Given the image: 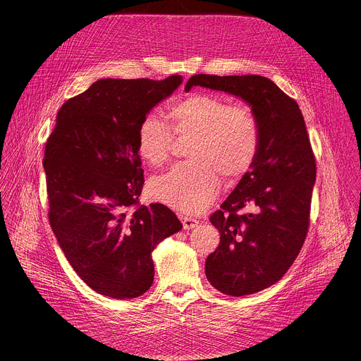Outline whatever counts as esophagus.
Wrapping results in <instances>:
<instances>
[{
    "mask_svg": "<svg viewBox=\"0 0 361 361\" xmlns=\"http://www.w3.org/2000/svg\"><path fill=\"white\" fill-rule=\"evenodd\" d=\"M182 224H183V229H193L199 225V219L193 218V216H188V215H179Z\"/></svg>",
    "mask_w": 361,
    "mask_h": 361,
    "instance_id": "1",
    "label": "esophagus"
}]
</instances>
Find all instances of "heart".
I'll return each mask as SVG.
<instances>
[{
  "label": "heart",
  "instance_id": "obj_1",
  "mask_svg": "<svg viewBox=\"0 0 361 361\" xmlns=\"http://www.w3.org/2000/svg\"><path fill=\"white\" fill-rule=\"evenodd\" d=\"M171 126L158 115H146L137 128V152L153 166L169 159L175 135L190 139L186 154L166 173L150 180L153 199L186 214L209 206L221 176L236 182L253 166L261 140L257 116L246 105L231 104L212 93H192L169 108Z\"/></svg>",
  "mask_w": 361,
  "mask_h": 361
}]
</instances>
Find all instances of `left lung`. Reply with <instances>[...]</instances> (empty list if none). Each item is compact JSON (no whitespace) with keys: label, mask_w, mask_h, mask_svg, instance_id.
Returning <instances> with one entry per match:
<instances>
[{"label":"left lung","mask_w":361,"mask_h":361,"mask_svg":"<svg viewBox=\"0 0 361 361\" xmlns=\"http://www.w3.org/2000/svg\"><path fill=\"white\" fill-rule=\"evenodd\" d=\"M222 90L252 105L261 130L250 171L211 214L219 246L206 259L209 283L221 293L245 296L278 282L306 240L317 166L298 103L259 75H195L186 83ZM247 207L249 213H242Z\"/></svg>","instance_id":"left-lung-1"}]
</instances>
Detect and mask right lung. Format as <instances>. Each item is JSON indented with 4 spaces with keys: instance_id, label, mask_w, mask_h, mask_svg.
Wrapping results in <instances>:
<instances>
[{
    "instance_id": "obj_1",
    "label": "right lung",
    "mask_w": 361,
    "mask_h": 361,
    "mask_svg": "<svg viewBox=\"0 0 361 361\" xmlns=\"http://www.w3.org/2000/svg\"><path fill=\"white\" fill-rule=\"evenodd\" d=\"M182 83L102 79L65 102L44 150L49 221L75 272L97 293L133 299L154 279L152 252L182 229L164 204L142 206L137 128Z\"/></svg>"
}]
</instances>
